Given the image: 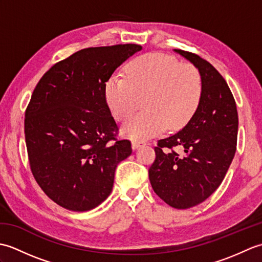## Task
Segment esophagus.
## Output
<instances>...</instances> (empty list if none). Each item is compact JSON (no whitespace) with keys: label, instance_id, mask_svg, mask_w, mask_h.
Returning a JSON list of instances; mask_svg holds the SVG:
<instances>
[{"label":"esophagus","instance_id":"esophagus-1","mask_svg":"<svg viewBox=\"0 0 262 262\" xmlns=\"http://www.w3.org/2000/svg\"><path fill=\"white\" fill-rule=\"evenodd\" d=\"M144 145H145V143L141 142V141H133V142H132V147H133V149H137L138 147L144 146Z\"/></svg>","mask_w":262,"mask_h":262}]
</instances>
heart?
Wrapping results in <instances>:
<instances>
[{"instance_id":"obj_1","label":"heart","mask_w":262,"mask_h":262,"mask_svg":"<svg viewBox=\"0 0 262 262\" xmlns=\"http://www.w3.org/2000/svg\"><path fill=\"white\" fill-rule=\"evenodd\" d=\"M202 81L191 64L178 63L162 54H147L127 66L126 79L114 76L105 85V99L117 120H125L140 108L144 113L127 120L121 134L144 141L166 128L180 129L199 103Z\"/></svg>"}]
</instances>
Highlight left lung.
Masks as SVG:
<instances>
[{"mask_svg": "<svg viewBox=\"0 0 262 262\" xmlns=\"http://www.w3.org/2000/svg\"><path fill=\"white\" fill-rule=\"evenodd\" d=\"M199 72L202 93L194 114L177 134L154 147L148 178L154 192L178 209L207 199L223 181L236 151L235 100L219 71L198 55L174 49ZM183 149L181 154L173 151Z\"/></svg>", "mask_w": 262, "mask_h": 262, "instance_id": "8db88e82", "label": "left lung"}]
</instances>
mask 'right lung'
Listing matches in <instances>:
<instances>
[{
    "instance_id": "right-lung-1",
    "label": "right lung",
    "mask_w": 262,
    "mask_h": 262,
    "mask_svg": "<svg viewBox=\"0 0 262 262\" xmlns=\"http://www.w3.org/2000/svg\"><path fill=\"white\" fill-rule=\"evenodd\" d=\"M142 47H90L55 64L38 82L26 110L30 168L47 196L74 211L96 208L113 190L115 171L132 154L117 128L105 85Z\"/></svg>"
}]
</instances>
